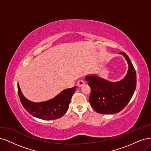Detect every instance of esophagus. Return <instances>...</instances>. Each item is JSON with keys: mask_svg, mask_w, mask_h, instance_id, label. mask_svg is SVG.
I'll return each instance as SVG.
<instances>
[{"mask_svg": "<svg viewBox=\"0 0 151 151\" xmlns=\"http://www.w3.org/2000/svg\"><path fill=\"white\" fill-rule=\"evenodd\" d=\"M85 85V81L83 80H79L77 83V85L79 87H81L82 86H83Z\"/></svg>", "mask_w": 151, "mask_h": 151, "instance_id": "34e87169", "label": "esophagus"}]
</instances>
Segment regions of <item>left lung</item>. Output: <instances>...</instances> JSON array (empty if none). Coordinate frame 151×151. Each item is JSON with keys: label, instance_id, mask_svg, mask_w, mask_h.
<instances>
[{"label": "left lung", "instance_id": "8db88e82", "mask_svg": "<svg viewBox=\"0 0 151 151\" xmlns=\"http://www.w3.org/2000/svg\"><path fill=\"white\" fill-rule=\"evenodd\" d=\"M123 55L128 64V71L123 79L110 81L96 74L88 75L85 80L91 88L89 102L96 112L114 114L125 108L134 95L136 88V72L129 56Z\"/></svg>", "mask_w": 151, "mask_h": 151}]
</instances>
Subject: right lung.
Segmentation results:
<instances>
[{
    "label": "right lung",
    "instance_id": "add662e5",
    "mask_svg": "<svg viewBox=\"0 0 151 151\" xmlns=\"http://www.w3.org/2000/svg\"><path fill=\"white\" fill-rule=\"evenodd\" d=\"M18 94L24 108L35 117L42 120H55L61 118L68 109L73 95L76 86L63 90L54 98L49 100L35 102L28 100L22 94L19 85H17Z\"/></svg>",
    "mask_w": 151,
    "mask_h": 151
}]
</instances>
